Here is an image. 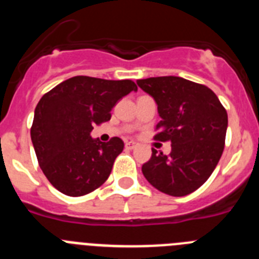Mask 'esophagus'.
<instances>
[{
	"label": "esophagus",
	"instance_id": "obj_1",
	"mask_svg": "<svg viewBox=\"0 0 259 259\" xmlns=\"http://www.w3.org/2000/svg\"><path fill=\"white\" fill-rule=\"evenodd\" d=\"M137 146V144L135 143V141H125V149L131 150V149H135Z\"/></svg>",
	"mask_w": 259,
	"mask_h": 259
}]
</instances>
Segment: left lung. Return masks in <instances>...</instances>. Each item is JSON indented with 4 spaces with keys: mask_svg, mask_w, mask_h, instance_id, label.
<instances>
[{
    "mask_svg": "<svg viewBox=\"0 0 259 259\" xmlns=\"http://www.w3.org/2000/svg\"><path fill=\"white\" fill-rule=\"evenodd\" d=\"M158 105L161 120L154 140L170 141L171 153L152 149L143 164L145 179L158 191L182 197L198 189L218 164L227 132V111L206 85L179 76L137 80Z\"/></svg>",
    "mask_w": 259,
    "mask_h": 259,
    "instance_id": "8db88e82",
    "label": "left lung"
}]
</instances>
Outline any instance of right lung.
Listing matches in <instances>:
<instances>
[{
	"instance_id": "1",
	"label": "right lung",
	"mask_w": 259,
	"mask_h": 259,
	"mask_svg": "<svg viewBox=\"0 0 259 259\" xmlns=\"http://www.w3.org/2000/svg\"><path fill=\"white\" fill-rule=\"evenodd\" d=\"M132 91V80L74 76L45 93L35 109L31 140L41 170L50 184L71 197L101 187L124 143L91 137L95 124L111 118V109Z\"/></svg>"
}]
</instances>
